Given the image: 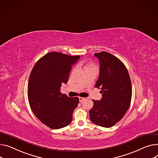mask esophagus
I'll return each mask as SVG.
<instances>
[{
  "label": "esophagus",
  "instance_id": "34e87169",
  "mask_svg": "<svg viewBox=\"0 0 158 158\" xmlns=\"http://www.w3.org/2000/svg\"><path fill=\"white\" fill-rule=\"evenodd\" d=\"M79 102H82L83 100H85V98H83V97H79Z\"/></svg>",
  "mask_w": 158,
  "mask_h": 158
}]
</instances>
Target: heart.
<instances>
[{"label": "heart", "mask_w": 158, "mask_h": 158, "mask_svg": "<svg viewBox=\"0 0 158 158\" xmlns=\"http://www.w3.org/2000/svg\"><path fill=\"white\" fill-rule=\"evenodd\" d=\"M91 67H95L94 65L91 64V63H89V64H86L85 65V69H86V68H91Z\"/></svg>", "instance_id": "obj_1"}]
</instances>
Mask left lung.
I'll list each match as a JSON object with an SVG mask.
<instances>
[{"instance_id": "left-lung-1", "label": "left lung", "mask_w": 158, "mask_h": 158, "mask_svg": "<svg viewBox=\"0 0 158 158\" xmlns=\"http://www.w3.org/2000/svg\"><path fill=\"white\" fill-rule=\"evenodd\" d=\"M94 56L100 61V75L95 87L101 89L102 98L93 100L89 118L94 124L110 128L123 118L130 107L131 80L127 67L117 57L106 51Z\"/></svg>"}]
</instances>
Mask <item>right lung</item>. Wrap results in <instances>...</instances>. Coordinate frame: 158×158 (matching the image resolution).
<instances>
[{"mask_svg":"<svg viewBox=\"0 0 158 158\" xmlns=\"http://www.w3.org/2000/svg\"><path fill=\"white\" fill-rule=\"evenodd\" d=\"M79 56L51 52L40 58L31 72L28 84V99L35 116L51 129L68 126L79 102L78 97L61 94L60 87L69 80L72 65Z\"/></svg>","mask_w":158,"mask_h":158,"instance_id":"right-lung-1","label":"right lung"}]
</instances>
